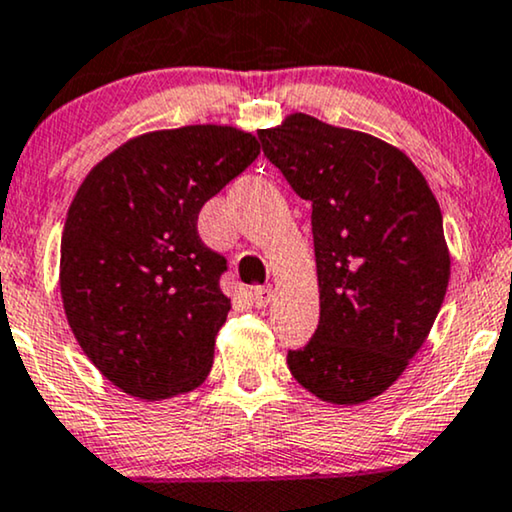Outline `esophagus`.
Masks as SVG:
<instances>
[{
  "mask_svg": "<svg viewBox=\"0 0 512 512\" xmlns=\"http://www.w3.org/2000/svg\"><path fill=\"white\" fill-rule=\"evenodd\" d=\"M271 295H274V290H271V286L252 288V304H255L257 309L267 307V304L271 302Z\"/></svg>",
  "mask_w": 512,
  "mask_h": 512,
  "instance_id": "obj_1",
  "label": "esophagus"
}]
</instances>
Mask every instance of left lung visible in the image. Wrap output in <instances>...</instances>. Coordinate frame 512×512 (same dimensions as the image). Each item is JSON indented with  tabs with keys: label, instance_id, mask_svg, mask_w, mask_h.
Returning <instances> with one entry per match:
<instances>
[{
	"label": "left lung",
	"instance_id": "left-lung-1",
	"mask_svg": "<svg viewBox=\"0 0 512 512\" xmlns=\"http://www.w3.org/2000/svg\"><path fill=\"white\" fill-rule=\"evenodd\" d=\"M262 151L312 203L319 326L288 352L328 404L383 394L428 338L449 286L442 210L399 148L295 113L260 129Z\"/></svg>",
	"mask_w": 512,
	"mask_h": 512
}]
</instances>
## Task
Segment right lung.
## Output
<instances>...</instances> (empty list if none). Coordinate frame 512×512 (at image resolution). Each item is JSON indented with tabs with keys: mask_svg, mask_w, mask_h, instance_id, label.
<instances>
[{
	"mask_svg": "<svg viewBox=\"0 0 512 512\" xmlns=\"http://www.w3.org/2000/svg\"><path fill=\"white\" fill-rule=\"evenodd\" d=\"M260 155L248 132L189 125L141 134L77 189L61 238V297L89 361L141 399L208 378L231 300L226 257L198 236L200 208Z\"/></svg>",
	"mask_w": 512,
	"mask_h": 512,
	"instance_id": "right-lung-1",
	"label": "right lung"
}]
</instances>
